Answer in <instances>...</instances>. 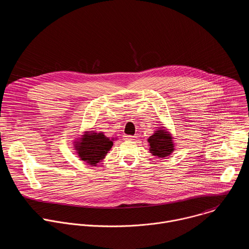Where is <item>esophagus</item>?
Instances as JSON below:
<instances>
[{
  "mask_svg": "<svg viewBox=\"0 0 249 249\" xmlns=\"http://www.w3.org/2000/svg\"><path fill=\"white\" fill-rule=\"evenodd\" d=\"M136 139H137V137H135V136H125L126 141H135Z\"/></svg>",
  "mask_w": 249,
  "mask_h": 249,
  "instance_id": "1",
  "label": "esophagus"
}]
</instances>
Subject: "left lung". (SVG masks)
I'll return each instance as SVG.
<instances>
[{"label": "left lung", "instance_id": "8db88e82", "mask_svg": "<svg viewBox=\"0 0 249 249\" xmlns=\"http://www.w3.org/2000/svg\"><path fill=\"white\" fill-rule=\"evenodd\" d=\"M149 142V151L152 155L159 158L169 156L175 149L172 135L165 130V127H160L152 136L147 139Z\"/></svg>", "mask_w": 249, "mask_h": 249}]
</instances>
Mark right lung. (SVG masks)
<instances>
[{
	"mask_svg": "<svg viewBox=\"0 0 249 249\" xmlns=\"http://www.w3.org/2000/svg\"><path fill=\"white\" fill-rule=\"evenodd\" d=\"M79 140L74 142V148L77 150L78 156L81 160L94 166L106 157L107 151L113 145V140H109L102 132H84V135H82Z\"/></svg>",
	"mask_w": 249,
	"mask_h": 249,
	"instance_id": "1",
	"label": "right lung"
}]
</instances>
